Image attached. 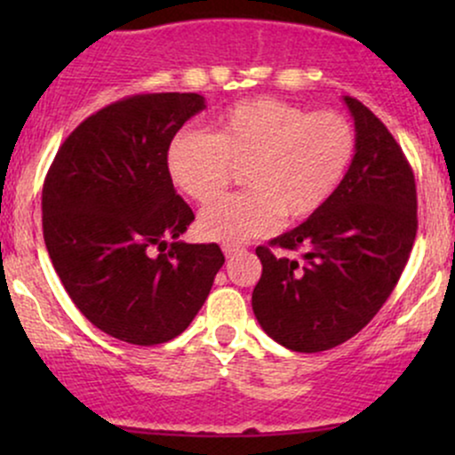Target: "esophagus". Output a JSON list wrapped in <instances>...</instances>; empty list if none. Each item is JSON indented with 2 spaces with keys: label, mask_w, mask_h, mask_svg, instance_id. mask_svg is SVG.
<instances>
[{
  "label": "esophagus",
  "mask_w": 455,
  "mask_h": 455,
  "mask_svg": "<svg viewBox=\"0 0 455 455\" xmlns=\"http://www.w3.org/2000/svg\"><path fill=\"white\" fill-rule=\"evenodd\" d=\"M222 250H224V254H227V259H231V257H235V254L243 252L242 245H235V243H224Z\"/></svg>",
  "instance_id": "esophagus-1"
}]
</instances>
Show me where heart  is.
I'll list each match as a JSON object with an SVG mask.
<instances>
[{"label":"heart","instance_id":"b5f03b06","mask_svg":"<svg viewBox=\"0 0 455 455\" xmlns=\"http://www.w3.org/2000/svg\"><path fill=\"white\" fill-rule=\"evenodd\" d=\"M355 156V130L333 111H307L275 98L243 100L218 115L213 132L181 130L169 143L166 166L184 195L210 205L243 169L248 190L198 218L210 242L243 243L284 222L315 216L336 195Z\"/></svg>","mask_w":455,"mask_h":455}]
</instances>
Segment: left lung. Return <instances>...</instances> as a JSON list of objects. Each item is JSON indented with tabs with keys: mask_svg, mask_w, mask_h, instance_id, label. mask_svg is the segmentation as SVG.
Segmentation results:
<instances>
[{
	"mask_svg": "<svg viewBox=\"0 0 455 455\" xmlns=\"http://www.w3.org/2000/svg\"><path fill=\"white\" fill-rule=\"evenodd\" d=\"M355 156L323 210L259 245L252 310L267 336L297 353L329 351L372 321L398 284L417 235L415 175L385 124L357 98ZM271 247L302 252L301 259Z\"/></svg>",
	"mask_w": 455,
	"mask_h": 455,
	"instance_id": "1",
	"label": "left lung"
}]
</instances>
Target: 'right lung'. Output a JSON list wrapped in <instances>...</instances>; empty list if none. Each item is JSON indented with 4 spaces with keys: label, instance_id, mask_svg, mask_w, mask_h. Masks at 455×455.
<instances>
[{
    "label": "right lung",
    "instance_id": "1",
    "mask_svg": "<svg viewBox=\"0 0 455 455\" xmlns=\"http://www.w3.org/2000/svg\"><path fill=\"white\" fill-rule=\"evenodd\" d=\"M203 108L198 93L122 98L78 124L46 173L53 267L87 321L117 340L154 347L180 336L224 263L218 243L177 242L195 213L166 166L177 130Z\"/></svg>",
    "mask_w": 455,
    "mask_h": 455
}]
</instances>
